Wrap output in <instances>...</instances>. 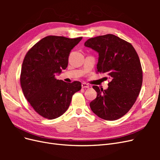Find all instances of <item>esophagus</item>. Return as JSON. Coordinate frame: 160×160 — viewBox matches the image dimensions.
Wrapping results in <instances>:
<instances>
[{
	"instance_id": "obj_1",
	"label": "esophagus",
	"mask_w": 160,
	"mask_h": 160,
	"mask_svg": "<svg viewBox=\"0 0 160 160\" xmlns=\"http://www.w3.org/2000/svg\"><path fill=\"white\" fill-rule=\"evenodd\" d=\"M81 87H82V88H89V85L86 83H81Z\"/></svg>"
}]
</instances>
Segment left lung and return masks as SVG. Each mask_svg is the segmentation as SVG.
<instances>
[{"instance_id":"8db88e82","label":"left lung","mask_w":160,"mask_h":160,"mask_svg":"<svg viewBox=\"0 0 160 160\" xmlns=\"http://www.w3.org/2000/svg\"><path fill=\"white\" fill-rule=\"evenodd\" d=\"M85 46L98 52L97 72L111 79L105 90L93 86L98 93L90 108L101 119H118L132 108L142 88L143 71L138 53L131 43L112 34L90 38Z\"/></svg>"}]
</instances>
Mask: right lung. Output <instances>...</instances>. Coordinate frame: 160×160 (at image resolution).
I'll use <instances>...</instances> for the list:
<instances>
[{"mask_svg": "<svg viewBox=\"0 0 160 160\" xmlns=\"http://www.w3.org/2000/svg\"><path fill=\"white\" fill-rule=\"evenodd\" d=\"M82 37L49 35L28 51L22 62L20 82L25 98L42 117L53 119L69 108L72 97L81 89L79 81L57 79L55 74L68 65L71 51Z\"/></svg>", "mask_w": 160, "mask_h": 160, "instance_id": "obj_1", "label": "right lung"}]
</instances>
